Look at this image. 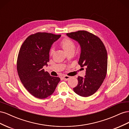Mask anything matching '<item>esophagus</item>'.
<instances>
[{
	"label": "esophagus",
	"mask_w": 129,
	"mask_h": 129,
	"mask_svg": "<svg viewBox=\"0 0 129 129\" xmlns=\"http://www.w3.org/2000/svg\"><path fill=\"white\" fill-rule=\"evenodd\" d=\"M70 78H71V76H68V75H64L63 76V79L64 80H68Z\"/></svg>",
	"instance_id": "obj_1"
}]
</instances>
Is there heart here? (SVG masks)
I'll return each mask as SVG.
<instances>
[{
  "mask_svg": "<svg viewBox=\"0 0 129 129\" xmlns=\"http://www.w3.org/2000/svg\"><path fill=\"white\" fill-rule=\"evenodd\" d=\"M60 45L67 53L70 52H74L75 48V44L69 38L66 37L62 39L60 42ZM54 52V48L51 47L49 50V54L52 55Z\"/></svg>",
  "mask_w": 129,
  "mask_h": 129,
  "instance_id": "b5f03b06",
  "label": "heart"
}]
</instances>
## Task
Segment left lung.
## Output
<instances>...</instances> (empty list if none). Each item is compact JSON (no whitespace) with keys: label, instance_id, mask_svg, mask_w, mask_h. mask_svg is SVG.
<instances>
[{"label":"left lung","instance_id":"1","mask_svg":"<svg viewBox=\"0 0 129 129\" xmlns=\"http://www.w3.org/2000/svg\"><path fill=\"white\" fill-rule=\"evenodd\" d=\"M67 35L80 44L81 52L79 64L86 67L84 77L78 76V84L73 90L81 96H90L98 90L106 77L107 49L98 37L87 30H78Z\"/></svg>","mask_w":129,"mask_h":129}]
</instances>
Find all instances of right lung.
Here are the masks:
<instances>
[{"label":"right lung","instance_id":"right-lung-1","mask_svg":"<svg viewBox=\"0 0 129 129\" xmlns=\"http://www.w3.org/2000/svg\"><path fill=\"white\" fill-rule=\"evenodd\" d=\"M61 37L46 32L30 35L19 50L17 69L20 80L31 95L44 99L51 95L60 81L52 76L43 68L49 61V50Z\"/></svg>","mask_w":129,"mask_h":129}]
</instances>
